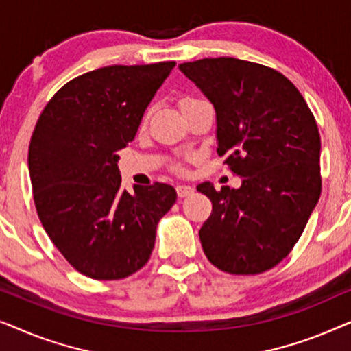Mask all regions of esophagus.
Returning a JSON list of instances; mask_svg holds the SVG:
<instances>
[{
    "label": "esophagus",
    "mask_w": 351,
    "mask_h": 351,
    "mask_svg": "<svg viewBox=\"0 0 351 351\" xmlns=\"http://www.w3.org/2000/svg\"><path fill=\"white\" fill-rule=\"evenodd\" d=\"M177 195H179V198H185V196H189V195H191L195 191V189L193 186H190V185H185V184H180V185H177Z\"/></svg>",
    "instance_id": "34e87169"
}]
</instances>
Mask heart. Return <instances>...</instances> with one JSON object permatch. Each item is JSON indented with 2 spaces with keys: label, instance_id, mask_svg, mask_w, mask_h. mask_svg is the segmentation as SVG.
<instances>
[{
  "label": "heart",
  "instance_id": "1",
  "mask_svg": "<svg viewBox=\"0 0 351 351\" xmlns=\"http://www.w3.org/2000/svg\"><path fill=\"white\" fill-rule=\"evenodd\" d=\"M189 100H191V99H186V100H184V102H189Z\"/></svg>",
  "mask_w": 351,
  "mask_h": 351
}]
</instances>
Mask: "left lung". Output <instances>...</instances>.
<instances>
[{"instance_id":"left-lung-1","label":"left lung","mask_w":351,"mask_h":351,"mask_svg":"<svg viewBox=\"0 0 351 351\" xmlns=\"http://www.w3.org/2000/svg\"><path fill=\"white\" fill-rule=\"evenodd\" d=\"M215 110L217 153L241 177L239 189L210 182L199 230L209 262L232 275L278 265L299 241L321 195V138L299 89L268 66L234 57L180 64Z\"/></svg>"}]
</instances>
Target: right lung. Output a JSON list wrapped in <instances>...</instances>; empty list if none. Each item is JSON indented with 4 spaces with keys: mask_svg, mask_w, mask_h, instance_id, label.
<instances>
[{
    "mask_svg": "<svg viewBox=\"0 0 351 351\" xmlns=\"http://www.w3.org/2000/svg\"><path fill=\"white\" fill-rule=\"evenodd\" d=\"M176 62L110 65L71 80L49 100L28 150L33 199L66 261L94 280H121L145 265L160 219L177 193L167 184L121 190L118 152Z\"/></svg>",
    "mask_w": 351,
    "mask_h": 351,
    "instance_id": "right-lung-1",
    "label": "right lung"
}]
</instances>
